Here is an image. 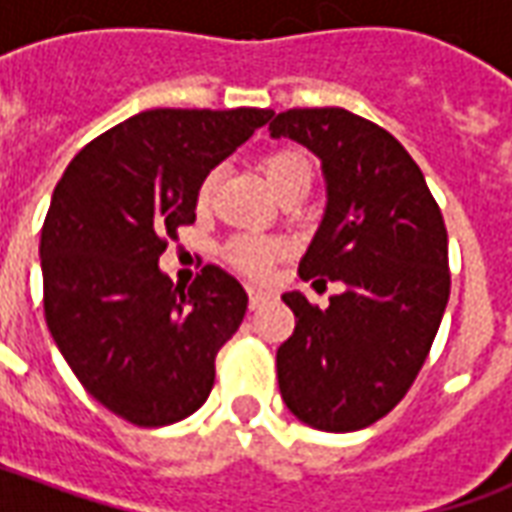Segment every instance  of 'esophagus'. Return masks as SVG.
<instances>
[{"label":"esophagus","instance_id":"1","mask_svg":"<svg viewBox=\"0 0 512 512\" xmlns=\"http://www.w3.org/2000/svg\"><path fill=\"white\" fill-rule=\"evenodd\" d=\"M268 299H271V290L257 288V285H249V307H252V310H255V307H260V304H266Z\"/></svg>","mask_w":512,"mask_h":512}]
</instances>
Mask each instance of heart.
<instances>
[{"instance_id":"1","label":"heart","mask_w":512,"mask_h":512,"mask_svg":"<svg viewBox=\"0 0 512 512\" xmlns=\"http://www.w3.org/2000/svg\"><path fill=\"white\" fill-rule=\"evenodd\" d=\"M263 172H266L268 186L274 189V194H282V191L296 189V186H310L312 183V164L307 161L304 153L299 150H274L271 156H266L263 161ZM213 175L202 180L200 186V202H208L213 191ZM282 244L277 238H266V235H238L227 244V260L233 263L235 268H241L252 277H263L268 274V268L277 263L282 257Z\"/></svg>"}]
</instances>
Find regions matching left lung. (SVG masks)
<instances>
[{
  "instance_id": "8db88e82",
  "label": "left lung",
  "mask_w": 512,
  "mask_h": 512,
  "mask_svg": "<svg viewBox=\"0 0 512 512\" xmlns=\"http://www.w3.org/2000/svg\"><path fill=\"white\" fill-rule=\"evenodd\" d=\"M321 161L326 208L301 279L343 282L329 307L282 296L296 329L277 351L293 417L351 433L386 417L425 365L450 299L447 230L425 175L395 136L348 109H288L268 126Z\"/></svg>"
}]
</instances>
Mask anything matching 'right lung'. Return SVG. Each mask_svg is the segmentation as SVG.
<instances>
[{
	"instance_id": "1",
	"label": "right lung",
	"mask_w": 512,
	"mask_h": 512,
	"mask_svg": "<svg viewBox=\"0 0 512 512\" xmlns=\"http://www.w3.org/2000/svg\"><path fill=\"white\" fill-rule=\"evenodd\" d=\"M271 109H150L79 150L40 233L54 343L90 395L139 428L208 400L216 354L246 290L205 266L189 290L158 268L167 238L197 219L202 180L271 120Z\"/></svg>"
}]
</instances>
